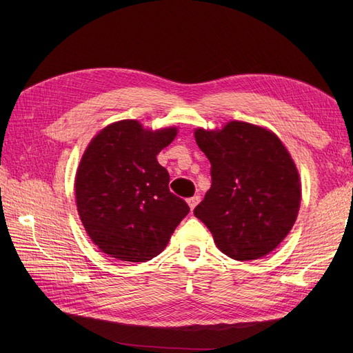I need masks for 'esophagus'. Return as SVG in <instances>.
<instances>
[{
	"instance_id": "1",
	"label": "esophagus",
	"mask_w": 353,
	"mask_h": 353,
	"mask_svg": "<svg viewBox=\"0 0 353 353\" xmlns=\"http://www.w3.org/2000/svg\"><path fill=\"white\" fill-rule=\"evenodd\" d=\"M200 201V196L199 194H196V196H193V197H189L188 199V203H189V206H190V209L193 210L196 206H197V203Z\"/></svg>"
}]
</instances>
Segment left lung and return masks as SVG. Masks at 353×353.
I'll use <instances>...</instances> for the list:
<instances>
[{
    "label": "left lung",
    "mask_w": 353,
    "mask_h": 353,
    "mask_svg": "<svg viewBox=\"0 0 353 353\" xmlns=\"http://www.w3.org/2000/svg\"><path fill=\"white\" fill-rule=\"evenodd\" d=\"M194 137L212 164V188L194 216L229 257L266 256L288 236L301 205L299 174L285 145L266 128L243 121L220 132L197 128Z\"/></svg>",
    "instance_id": "left-lung-1"
}]
</instances>
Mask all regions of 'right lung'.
<instances>
[{
  "mask_svg": "<svg viewBox=\"0 0 353 353\" xmlns=\"http://www.w3.org/2000/svg\"><path fill=\"white\" fill-rule=\"evenodd\" d=\"M177 130H144L136 120L107 125L91 140L76 176L77 210L99 249L124 262H147L163 252L190 212L169 189L156 156Z\"/></svg>",
  "mask_w": 353,
  "mask_h": 353,
  "instance_id": "right-lung-1",
  "label": "right lung"
}]
</instances>
